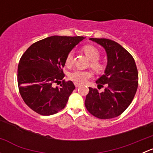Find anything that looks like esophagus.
<instances>
[{
  "label": "esophagus",
  "mask_w": 153,
  "mask_h": 153,
  "mask_svg": "<svg viewBox=\"0 0 153 153\" xmlns=\"http://www.w3.org/2000/svg\"><path fill=\"white\" fill-rule=\"evenodd\" d=\"M81 85V84H78V83H75V87H78V86H80Z\"/></svg>",
  "instance_id": "obj_1"
}]
</instances>
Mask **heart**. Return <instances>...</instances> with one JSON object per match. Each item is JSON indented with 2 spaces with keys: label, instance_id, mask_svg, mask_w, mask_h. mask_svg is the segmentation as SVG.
<instances>
[{
  "label": "heart",
  "instance_id": "b5f03b06",
  "mask_svg": "<svg viewBox=\"0 0 153 153\" xmlns=\"http://www.w3.org/2000/svg\"><path fill=\"white\" fill-rule=\"evenodd\" d=\"M84 54L91 60V66L96 70L99 71L103 69V64L98 61L100 56V52L96 47L94 46L88 44L84 46L82 48ZM72 61V53L69 52L67 55L65 59V64L67 66H70ZM92 76V73L90 71L81 70V69H75L69 73V78L76 83H84L88 78Z\"/></svg>",
  "mask_w": 153,
  "mask_h": 153
}]
</instances>
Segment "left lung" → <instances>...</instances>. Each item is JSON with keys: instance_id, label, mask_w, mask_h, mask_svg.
Wrapping results in <instances>:
<instances>
[{"instance_id": "1", "label": "left lung", "mask_w": 153, "mask_h": 153, "mask_svg": "<svg viewBox=\"0 0 153 153\" xmlns=\"http://www.w3.org/2000/svg\"><path fill=\"white\" fill-rule=\"evenodd\" d=\"M105 49L107 64L104 74L96 81L104 92L89 87L85 106L94 116L109 119L126 110L138 89V73L135 60L119 44L106 38H89Z\"/></svg>"}]
</instances>
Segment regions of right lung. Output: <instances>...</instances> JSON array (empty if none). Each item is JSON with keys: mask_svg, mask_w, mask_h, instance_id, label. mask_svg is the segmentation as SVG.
Returning <instances> with one entry per match:
<instances>
[{"mask_svg": "<svg viewBox=\"0 0 153 153\" xmlns=\"http://www.w3.org/2000/svg\"><path fill=\"white\" fill-rule=\"evenodd\" d=\"M84 37L54 36L32 44L21 57L18 67L19 92L25 104L42 115H50L64 109L75 89L72 81L54 83L64 77L62 68L66 57Z\"/></svg>", "mask_w": 153, "mask_h": 153, "instance_id": "obj_1", "label": "right lung"}]
</instances>
